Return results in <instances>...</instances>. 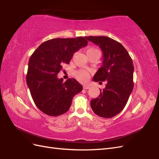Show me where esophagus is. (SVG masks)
Returning <instances> with one entry per match:
<instances>
[{
    "instance_id": "obj_1",
    "label": "esophagus",
    "mask_w": 159,
    "mask_h": 159,
    "mask_svg": "<svg viewBox=\"0 0 159 159\" xmlns=\"http://www.w3.org/2000/svg\"><path fill=\"white\" fill-rule=\"evenodd\" d=\"M89 88H90V87L89 85H84V89H88Z\"/></svg>"
}]
</instances>
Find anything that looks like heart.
Masks as SVG:
<instances>
[{"label":"heart","instance_id":"obj_1","mask_svg":"<svg viewBox=\"0 0 159 159\" xmlns=\"http://www.w3.org/2000/svg\"><path fill=\"white\" fill-rule=\"evenodd\" d=\"M86 54H87L88 56L92 54H99V55H101L100 52L98 49L95 48H90L88 49L87 51H86ZM89 74L88 72L84 70H78L75 71V76L76 79L81 81V82H86L89 78Z\"/></svg>","mask_w":159,"mask_h":159}]
</instances>
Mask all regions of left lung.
Returning <instances> with one entry per match:
<instances>
[{"label": "left lung", "mask_w": 159, "mask_h": 159, "mask_svg": "<svg viewBox=\"0 0 159 159\" xmlns=\"http://www.w3.org/2000/svg\"><path fill=\"white\" fill-rule=\"evenodd\" d=\"M103 52V65L93 76L94 81H106L98 98L91 101V107L98 116L111 118L125 107L133 89L134 66L123 46L107 36H85Z\"/></svg>", "instance_id": "1"}]
</instances>
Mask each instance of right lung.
<instances>
[{"label":"right lung","mask_w":159,"mask_h":159,"mask_svg":"<svg viewBox=\"0 0 159 159\" xmlns=\"http://www.w3.org/2000/svg\"><path fill=\"white\" fill-rule=\"evenodd\" d=\"M84 37L54 38L43 42L28 61L26 83L37 107L50 116L69 110L74 96L83 86L74 78H57L62 64H68L74 54L88 45Z\"/></svg>","instance_id":"add662e5"}]
</instances>
